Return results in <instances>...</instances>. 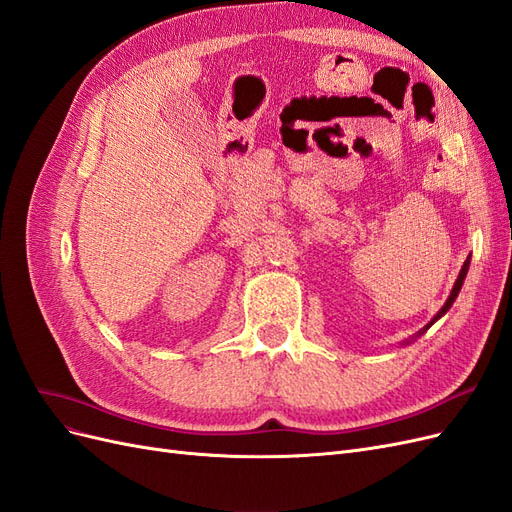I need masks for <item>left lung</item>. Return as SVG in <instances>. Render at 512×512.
Listing matches in <instances>:
<instances>
[{"label":"left lung","instance_id":"obj_1","mask_svg":"<svg viewBox=\"0 0 512 512\" xmlns=\"http://www.w3.org/2000/svg\"><path fill=\"white\" fill-rule=\"evenodd\" d=\"M468 269H470V258L466 260V262H463V267H461V271H459V277H457V282H455V286H453V292H451V297H448L446 299V303L442 305V309H440V312L436 314V316H433V320L427 324V327H423L421 331H418L414 337H418V335H423L429 327H431V324L433 322H436L438 318H442L446 312H448V309H451V305L455 303V299H457V294H459V290H461V286H463V280H466V275H468ZM406 344H410V339H406Z\"/></svg>","mask_w":512,"mask_h":512}]
</instances>
